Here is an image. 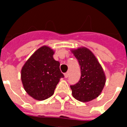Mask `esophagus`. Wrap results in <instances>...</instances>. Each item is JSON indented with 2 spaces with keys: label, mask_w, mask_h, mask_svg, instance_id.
I'll list each match as a JSON object with an SVG mask.
<instances>
[{
  "label": "esophagus",
  "mask_w": 127,
  "mask_h": 127,
  "mask_svg": "<svg viewBox=\"0 0 127 127\" xmlns=\"http://www.w3.org/2000/svg\"><path fill=\"white\" fill-rule=\"evenodd\" d=\"M69 73L67 72H66V73L64 74V77H65V78H67V77H69Z\"/></svg>",
  "instance_id": "obj_1"
}]
</instances>
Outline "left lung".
Masks as SVG:
<instances>
[{
	"mask_svg": "<svg viewBox=\"0 0 127 127\" xmlns=\"http://www.w3.org/2000/svg\"><path fill=\"white\" fill-rule=\"evenodd\" d=\"M71 52L79 62L81 78L79 82L71 85L72 94L76 100L87 102L98 97L105 83V75L101 65L89 49L81 47Z\"/></svg>",
	"mask_w": 127,
	"mask_h": 127,
	"instance_id": "left-lung-1",
	"label": "left lung"
}]
</instances>
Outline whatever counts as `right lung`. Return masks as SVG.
<instances>
[{
    "label": "right lung",
    "mask_w": 127,
    "mask_h": 127,
    "mask_svg": "<svg viewBox=\"0 0 127 127\" xmlns=\"http://www.w3.org/2000/svg\"><path fill=\"white\" fill-rule=\"evenodd\" d=\"M55 51L47 46L39 48L26 62L21 70L23 88L30 97L44 100L52 96L60 78V62L53 58Z\"/></svg>",
    "instance_id": "add662e5"
}]
</instances>
